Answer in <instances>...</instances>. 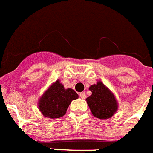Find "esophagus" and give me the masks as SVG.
Returning <instances> with one entry per match:
<instances>
[{
  "label": "esophagus",
  "instance_id": "esophagus-1",
  "mask_svg": "<svg viewBox=\"0 0 153 153\" xmlns=\"http://www.w3.org/2000/svg\"><path fill=\"white\" fill-rule=\"evenodd\" d=\"M79 95V97H80L81 99H85L86 98V94H85V93L82 92V93H80Z\"/></svg>",
  "mask_w": 153,
  "mask_h": 153
}]
</instances>
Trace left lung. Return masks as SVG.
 Listing matches in <instances>:
<instances>
[{"label": "left lung", "instance_id": "1", "mask_svg": "<svg viewBox=\"0 0 153 153\" xmlns=\"http://www.w3.org/2000/svg\"><path fill=\"white\" fill-rule=\"evenodd\" d=\"M89 89L92 94L86 100L93 115L100 119L111 117L117 109V103L114 94L100 81L91 86Z\"/></svg>", "mask_w": 153, "mask_h": 153}]
</instances>
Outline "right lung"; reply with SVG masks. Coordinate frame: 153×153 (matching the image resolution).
Returning a JSON list of instances; mask_svg holds the SVG:
<instances>
[{
  "mask_svg": "<svg viewBox=\"0 0 153 153\" xmlns=\"http://www.w3.org/2000/svg\"><path fill=\"white\" fill-rule=\"evenodd\" d=\"M78 98V94L73 89H65L59 80L53 83L39 101L42 114L49 118H59L66 114L73 100Z\"/></svg>",
  "mask_w": 153,
  "mask_h": 153,
  "instance_id": "obj_1",
  "label": "right lung"
}]
</instances>
